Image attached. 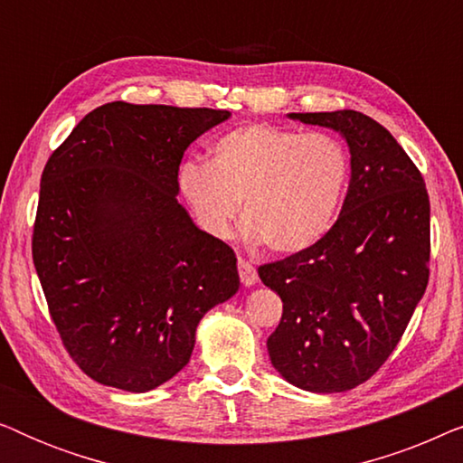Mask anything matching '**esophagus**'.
Returning a JSON list of instances; mask_svg holds the SVG:
<instances>
[{"mask_svg": "<svg viewBox=\"0 0 463 463\" xmlns=\"http://www.w3.org/2000/svg\"><path fill=\"white\" fill-rule=\"evenodd\" d=\"M238 274L244 287H252V284H257L259 280L257 269L252 268V263L246 261V259H238Z\"/></svg>", "mask_w": 463, "mask_h": 463, "instance_id": "obj_1", "label": "esophagus"}]
</instances>
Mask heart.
<instances>
[{"mask_svg": "<svg viewBox=\"0 0 463 463\" xmlns=\"http://www.w3.org/2000/svg\"><path fill=\"white\" fill-rule=\"evenodd\" d=\"M211 156V164L185 162L179 170V192L208 236L230 233L240 200L244 236L276 252L306 250L331 230L347 183L337 138L246 126L214 141Z\"/></svg>", "mask_w": 463, "mask_h": 463, "instance_id": "heart-1", "label": "heart"}]
</instances>
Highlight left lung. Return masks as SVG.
Returning a JSON list of instances; mask_svg holds the SVG:
<instances>
[{"mask_svg":"<svg viewBox=\"0 0 463 463\" xmlns=\"http://www.w3.org/2000/svg\"><path fill=\"white\" fill-rule=\"evenodd\" d=\"M288 118L339 132L352 179L325 238L259 268L282 299L268 352L288 383L331 394L388 360L426 293L430 200L420 170L375 119L352 109Z\"/></svg>","mask_w":463,"mask_h":463,"instance_id":"1","label":"left lung"}]
</instances>
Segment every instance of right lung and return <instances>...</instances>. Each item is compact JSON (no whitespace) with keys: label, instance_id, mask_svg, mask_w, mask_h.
I'll use <instances>...</instances> for the list:
<instances>
[{"label":"right lung","instance_id":"add662e5","mask_svg":"<svg viewBox=\"0 0 463 463\" xmlns=\"http://www.w3.org/2000/svg\"><path fill=\"white\" fill-rule=\"evenodd\" d=\"M223 109L107 103L43 168L33 263L62 344L94 382L149 392L192 358L236 255L179 204V166Z\"/></svg>","mask_w":463,"mask_h":463}]
</instances>
